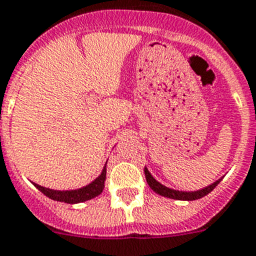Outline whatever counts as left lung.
Segmentation results:
<instances>
[{"label": "left lung", "instance_id": "8db88e82", "mask_svg": "<svg viewBox=\"0 0 256 256\" xmlns=\"http://www.w3.org/2000/svg\"><path fill=\"white\" fill-rule=\"evenodd\" d=\"M144 172H146V183H148V186H150V188L157 193V194L168 197V198L183 200V201H193V200H198V198H202V197H205V196L208 194V193H210L211 190H214L215 186L219 184V182L222 180V179H219V180H216L215 183L211 184V186H206V188H204V190H196V192H180V190H170V188H168V186L160 184L154 178L150 175V172L148 171V168H144Z\"/></svg>", "mask_w": 256, "mask_h": 256}]
</instances>
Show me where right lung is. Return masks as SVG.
<instances>
[{"label": "right lung", "mask_w": 256, "mask_h": 256, "mask_svg": "<svg viewBox=\"0 0 256 256\" xmlns=\"http://www.w3.org/2000/svg\"><path fill=\"white\" fill-rule=\"evenodd\" d=\"M106 165L104 166L102 174L95 179L94 182L88 186L80 188L76 190H48L45 186H41L38 184H34L36 188L41 190L45 196H48V198L55 200V201L66 202V204H78V202L88 201V200L94 198L96 196L100 194L104 190V182H106Z\"/></svg>", "instance_id": "1"}]
</instances>
